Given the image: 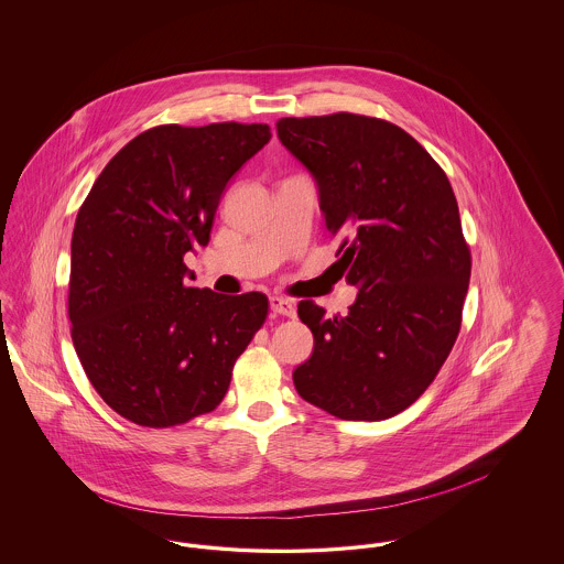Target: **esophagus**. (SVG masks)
<instances>
[{
  "label": "esophagus",
  "mask_w": 564,
  "mask_h": 564,
  "mask_svg": "<svg viewBox=\"0 0 564 564\" xmlns=\"http://www.w3.org/2000/svg\"><path fill=\"white\" fill-rule=\"evenodd\" d=\"M269 304L272 313H279L283 317H295V304L292 300L281 295H270Z\"/></svg>",
  "instance_id": "34e87169"
}]
</instances>
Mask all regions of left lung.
<instances>
[{"label":"left lung","instance_id":"obj_1","mask_svg":"<svg viewBox=\"0 0 564 564\" xmlns=\"http://www.w3.org/2000/svg\"><path fill=\"white\" fill-rule=\"evenodd\" d=\"M279 141L319 189L325 226L359 288L349 313L297 315L315 336L295 391L345 421H384L416 402L453 350L471 256L455 192L430 152L400 127L357 113L281 118Z\"/></svg>","mask_w":564,"mask_h":564}]
</instances>
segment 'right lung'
<instances>
[{
	"instance_id": "add662e5",
	"label": "right lung",
	"mask_w": 564,
	"mask_h": 564,
	"mask_svg": "<svg viewBox=\"0 0 564 564\" xmlns=\"http://www.w3.org/2000/svg\"><path fill=\"white\" fill-rule=\"evenodd\" d=\"M270 137L269 124L154 127L108 162L78 212L74 347L104 402L141 427L215 410L269 315L260 292L188 288L184 256L209 242L228 182Z\"/></svg>"
}]
</instances>
